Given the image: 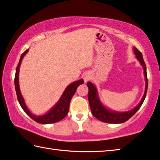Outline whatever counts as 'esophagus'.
Listing matches in <instances>:
<instances>
[{
  "label": "esophagus",
  "mask_w": 160,
  "mask_h": 160,
  "mask_svg": "<svg viewBox=\"0 0 160 160\" xmlns=\"http://www.w3.org/2000/svg\"><path fill=\"white\" fill-rule=\"evenodd\" d=\"M91 75L89 74H86L83 75V80H84L85 83H87L89 80L91 79Z\"/></svg>",
  "instance_id": "34e87169"
}]
</instances>
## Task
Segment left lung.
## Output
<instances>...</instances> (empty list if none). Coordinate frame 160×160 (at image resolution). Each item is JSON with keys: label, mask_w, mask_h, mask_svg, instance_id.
<instances>
[{"label": "left lung", "mask_w": 160, "mask_h": 160, "mask_svg": "<svg viewBox=\"0 0 160 160\" xmlns=\"http://www.w3.org/2000/svg\"><path fill=\"white\" fill-rule=\"evenodd\" d=\"M133 51L134 54L136 55V58L137 59V60L139 62L140 64L143 68L144 77L145 80V87L143 96H142L140 102L132 110L125 112L112 110L106 107L104 104H102L98 96V88L96 85L91 82H88L87 83V86L88 88V98L91 110V113L100 121L109 123V124H122V123H124L129 119L133 115H134V114H136V112L139 110L144 102L148 90L146 65H145V62L143 60L142 53L135 47L133 48Z\"/></svg>", "instance_id": "obj_1"}]
</instances>
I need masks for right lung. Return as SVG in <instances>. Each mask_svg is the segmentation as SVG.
Returning <instances> with one entry per match:
<instances>
[{
    "instance_id": "right-lung-1",
    "label": "right lung",
    "mask_w": 160,
    "mask_h": 160,
    "mask_svg": "<svg viewBox=\"0 0 160 160\" xmlns=\"http://www.w3.org/2000/svg\"><path fill=\"white\" fill-rule=\"evenodd\" d=\"M28 51H29V49H27L26 51L22 53L20 59H19L18 67H17L16 68L15 77V87L18 102L22 108L23 109V110L25 112V113H26L28 116H29L32 119L34 120L35 122L39 123V124H48L58 122L62 119L63 118H64V117L67 116V114H68L69 104L72 98V96L74 95L78 86L81 84H83L84 82H83L82 78H81L79 80L71 83L70 84L67 86L65 89H64V92L62 94L60 99L58 100V101L56 102L46 113L41 114V115H36V114H33L32 112L29 110V109L28 108L27 105H26V102L24 101V98L21 93V91L20 88H19V67H20L22 60H23L24 56L27 55Z\"/></svg>"
}]
</instances>
